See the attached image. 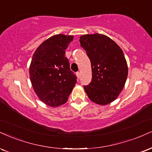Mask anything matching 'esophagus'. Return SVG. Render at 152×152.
Returning <instances> with one entry per match:
<instances>
[{
	"instance_id": "obj_1",
	"label": "esophagus",
	"mask_w": 152,
	"mask_h": 152,
	"mask_svg": "<svg viewBox=\"0 0 152 152\" xmlns=\"http://www.w3.org/2000/svg\"><path fill=\"white\" fill-rule=\"evenodd\" d=\"M76 76H77L78 78H79L80 77H81V73H80V72L76 73Z\"/></svg>"
}]
</instances>
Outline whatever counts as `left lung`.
Masks as SVG:
<instances>
[{
  "label": "left lung",
  "mask_w": 152,
  "mask_h": 152,
  "mask_svg": "<svg viewBox=\"0 0 152 152\" xmlns=\"http://www.w3.org/2000/svg\"><path fill=\"white\" fill-rule=\"evenodd\" d=\"M91 63L92 80L84 90L91 101L105 105L118 98L128 75L127 61L122 49L107 36L101 34L80 37Z\"/></svg>",
  "instance_id": "8db88e82"
}]
</instances>
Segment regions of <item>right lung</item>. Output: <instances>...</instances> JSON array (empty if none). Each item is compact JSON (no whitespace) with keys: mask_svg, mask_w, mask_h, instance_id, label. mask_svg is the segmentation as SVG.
I'll return each instance as SVG.
<instances>
[{"mask_svg":"<svg viewBox=\"0 0 152 152\" xmlns=\"http://www.w3.org/2000/svg\"><path fill=\"white\" fill-rule=\"evenodd\" d=\"M74 36L56 34L44 41L34 52L30 66V78L40 100L56 107L66 103L76 85L65 50Z\"/></svg>","mask_w":152,"mask_h":152,"instance_id":"right-lung-1","label":"right lung"}]
</instances>
